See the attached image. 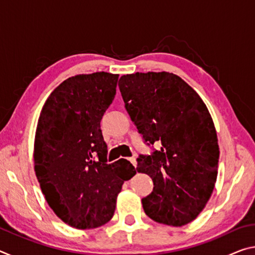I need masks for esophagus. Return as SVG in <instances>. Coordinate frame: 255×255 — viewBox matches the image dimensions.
<instances>
[{
  "label": "esophagus",
  "instance_id": "esophagus-1",
  "mask_svg": "<svg viewBox=\"0 0 255 255\" xmlns=\"http://www.w3.org/2000/svg\"><path fill=\"white\" fill-rule=\"evenodd\" d=\"M128 161L130 162V163L132 164V165L136 167V158H135V157H129V158H128Z\"/></svg>",
  "mask_w": 255,
  "mask_h": 255
}]
</instances>
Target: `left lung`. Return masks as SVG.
<instances>
[{
  "instance_id": "1",
  "label": "left lung",
  "mask_w": 255,
  "mask_h": 255,
  "mask_svg": "<svg viewBox=\"0 0 255 255\" xmlns=\"http://www.w3.org/2000/svg\"><path fill=\"white\" fill-rule=\"evenodd\" d=\"M119 89L125 108L147 145L136 167L153 180L141 199L145 214L157 223L182 226L192 222L213 193L219 147L213 119L204 101L178 75L167 72L123 75Z\"/></svg>"
}]
</instances>
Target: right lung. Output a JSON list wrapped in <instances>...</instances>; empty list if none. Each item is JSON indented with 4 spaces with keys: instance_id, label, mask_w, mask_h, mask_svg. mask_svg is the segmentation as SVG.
Segmentation results:
<instances>
[{
    "instance_id": "right-lung-1",
    "label": "right lung",
    "mask_w": 255,
    "mask_h": 255,
    "mask_svg": "<svg viewBox=\"0 0 255 255\" xmlns=\"http://www.w3.org/2000/svg\"><path fill=\"white\" fill-rule=\"evenodd\" d=\"M118 77L106 72L70 77L51 92L38 120V182L54 213L79 230L109 222L124 182L136 174L127 159L108 163L100 128Z\"/></svg>"
}]
</instances>
